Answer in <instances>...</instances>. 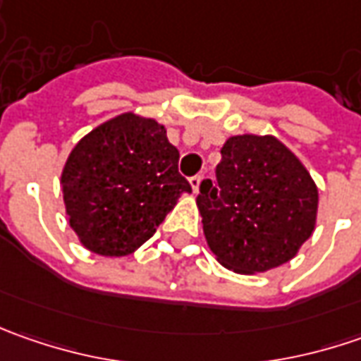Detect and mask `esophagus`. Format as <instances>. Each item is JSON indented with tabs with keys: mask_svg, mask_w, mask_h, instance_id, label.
<instances>
[{
	"mask_svg": "<svg viewBox=\"0 0 361 361\" xmlns=\"http://www.w3.org/2000/svg\"><path fill=\"white\" fill-rule=\"evenodd\" d=\"M201 176H192L188 183H190V188H192V192H199V187H201Z\"/></svg>",
	"mask_w": 361,
	"mask_h": 361,
	"instance_id": "esophagus-1",
	"label": "esophagus"
}]
</instances>
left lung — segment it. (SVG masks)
Segmentation results:
<instances>
[{"instance_id": "8db88e82", "label": "left lung", "mask_w": 361, "mask_h": 361, "mask_svg": "<svg viewBox=\"0 0 361 361\" xmlns=\"http://www.w3.org/2000/svg\"><path fill=\"white\" fill-rule=\"evenodd\" d=\"M216 183L202 180L197 207L216 261L239 275L275 269L298 255L317 221V187L303 162L277 138L225 140Z\"/></svg>"}]
</instances>
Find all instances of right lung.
Returning <instances> with one entry per match:
<instances>
[{"instance_id": "1", "label": "right lung", "mask_w": 361, "mask_h": 361, "mask_svg": "<svg viewBox=\"0 0 361 361\" xmlns=\"http://www.w3.org/2000/svg\"><path fill=\"white\" fill-rule=\"evenodd\" d=\"M68 223L88 251L126 257L145 245L183 192L178 150L154 118L124 112L80 138L60 178Z\"/></svg>"}]
</instances>
